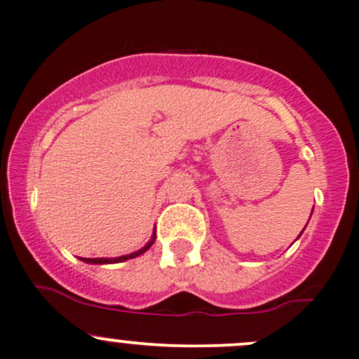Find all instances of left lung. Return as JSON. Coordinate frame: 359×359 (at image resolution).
<instances>
[{"label":"left lung","instance_id":"obj_1","mask_svg":"<svg viewBox=\"0 0 359 359\" xmlns=\"http://www.w3.org/2000/svg\"><path fill=\"white\" fill-rule=\"evenodd\" d=\"M311 213H313V211H311ZM301 233H303V232H301ZM301 233H299V236H301Z\"/></svg>","mask_w":359,"mask_h":359}]
</instances>
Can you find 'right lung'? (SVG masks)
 Listing matches in <instances>:
<instances>
[{"instance_id":"obj_1","label":"right lung","mask_w":359,"mask_h":359,"mask_svg":"<svg viewBox=\"0 0 359 359\" xmlns=\"http://www.w3.org/2000/svg\"><path fill=\"white\" fill-rule=\"evenodd\" d=\"M154 239H156V232H153V236H151V239L148 241V244H146L144 248L137 249V251L130 252V255H126V256H118V258H81L82 262L86 263H90V265H110V263H122V262H127V259H132V258H137V256L144 255L148 249L153 246Z\"/></svg>"}]
</instances>
